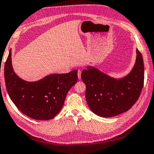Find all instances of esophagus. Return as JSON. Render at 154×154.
<instances>
[{
	"mask_svg": "<svg viewBox=\"0 0 154 154\" xmlns=\"http://www.w3.org/2000/svg\"><path fill=\"white\" fill-rule=\"evenodd\" d=\"M81 73H82V71L80 69H79L78 70V77H79V79L80 80L81 79Z\"/></svg>",
	"mask_w": 154,
	"mask_h": 154,
	"instance_id": "obj_1",
	"label": "esophagus"
}]
</instances>
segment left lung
I'll return each mask as SVG.
<instances>
[{
    "label": "left lung",
    "mask_w": 154,
    "mask_h": 154,
    "mask_svg": "<svg viewBox=\"0 0 154 154\" xmlns=\"http://www.w3.org/2000/svg\"><path fill=\"white\" fill-rule=\"evenodd\" d=\"M135 63L126 76L114 79L97 68L88 66L81 79L86 85V100L99 116L109 118L128 111L136 103L144 82L143 57L137 48Z\"/></svg>",
    "instance_id": "left-lung-1"
}]
</instances>
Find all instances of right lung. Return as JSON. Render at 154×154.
Masks as SVG:
<instances>
[{"label": "right lung", "instance_id": "right-lung-1", "mask_svg": "<svg viewBox=\"0 0 154 154\" xmlns=\"http://www.w3.org/2000/svg\"><path fill=\"white\" fill-rule=\"evenodd\" d=\"M77 73L75 69L27 82L13 70L11 49L5 65V80L9 97L23 114L39 120L52 119L61 111L69 90L77 82Z\"/></svg>", "mask_w": 154, "mask_h": 154}]
</instances>
